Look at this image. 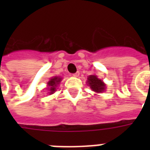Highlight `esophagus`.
I'll list each match as a JSON object with an SVG mask.
<instances>
[{
	"instance_id": "1",
	"label": "esophagus",
	"mask_w": 150,
	"mask_h": 150,
	"mask_svg": "<svg viewBox=\"0 0 150 150\" xmlns=\"http://www.w3.org/2000/svg\"><path fill=\"white\" fill-rule=\"evenodd\" d=\"M72 76H74V77H79V72H76L75 74H72Z\"/></svg>"
}]
</instances>
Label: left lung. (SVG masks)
I'll use <instances>...</instances> for the list:
<instances>
[{"label":"left lung","mask_w":150,"mask_h":150,"mask_svg":"<svg viewBox=\"0 0 150 150\" xmlns=\"http://www.w3.org/2000/svg\"><path fill=\"white\" fill-rule=\"evenodd\" d=\"M88 84L90 86L91 90L97 93H100L105 91L106 85L101 79L98 78L96 75H90L88 78Z\"/></svg>","instance_id":"obj_1"}]
</instances>
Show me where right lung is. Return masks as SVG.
<instances>
[{
    "label": "right lung",
    "instance_id": "right-lung-1",
    "mask_svg": "<svg viewBox=\"0 0 150 150\" xmlns=\"http://www.w3.org/2000/svg\"><path fill=\"white\" fill-rule=\"evenodd\" d=\"M61 80H62V78H60L59 76H54L50 79V81L47 83V85H48L47 88L49 89L50 94H53L56 91V88L59 84Z\"/></svg>",
    "mask_w": 150,
    "mask_h": 150
}]
</instances>
